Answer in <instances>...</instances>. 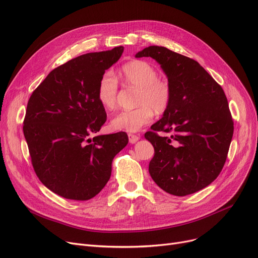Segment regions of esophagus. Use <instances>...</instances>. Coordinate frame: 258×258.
Here are the masks:
<instances>
[{"label": "esophagus", "instance_id": "obj_1", "mask_svg": "<svg viewBox=\"0 0 258 258\" xmlns=\"http://www.w3.org/2000/svg\"><path fill=\"white\" fill-rule=\"evenodd\" d=\"M140 139L139 136H137V135H133V134H128V141L131 144H134L136 143L138 140Z\"/></svg>", "mask_w": 258, "mask_h": 258}]
</instances>
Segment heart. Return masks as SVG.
<instances>
[{"instance_id": "b5f03b06", "label": "heart", "mask_w": 258, "mask_h": 258, "mask_svg": "<svg viewBox=\"0 0 258 258\" xmlns=\"http://www.w3.org/2000/svg\"><path fill=\"white\" fill-rule=\"evenodd\" d=\"M124 83L138 90L137 108L122 111L111 120V126L115 131L137 132L153 120L155 113L163 114L171 103L172 90L165 79L159 78L158 71L144 60H133L121 69ZM118 81L115 74L105 71L97 86V98L100 104L112 110L116 105Z\"/></svg>"}]
</instances>
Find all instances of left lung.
Listing matches in <instances>:
<instances>
[{
  "label": "left lung",
  "instance_id": "obj_1",
  "mask_svg": "<svg viewBox=\"0 0 258 258\" xmlns=\"http://www.w3.org/2000/svg\"><path fill=\"white\" fill-rule=\"evenodd\" d=\"M136 57H152L167 76L171 103L145 139L155 148L148 171L164 191L184 197L211 184L223 169L233 120L222 87L195 59L150 46ZM156 131L171 132L160 138Z\"/></svg>",
  "mask_w": 258,
  "mask_h": 258
}]
</instances>
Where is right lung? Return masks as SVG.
Here are the masks:
<instances>
[{
	"instance_id": "right-lung-1",
	"label": "right lung",
	"mask_w": 258,
	"mask_h": 258,
	"mask_svg": "<svg viewBox=\"0 0 258 258\" xmlns=\"http://www.w3.org/2000/svg\"><path fill=\"white\" fill-rule=\"evenodd\" d=\"M124 48L87 53L52 70L27 104L24 136L38 179L68 200L87 201L110 180L114 157L127 135L96 134L106 121L97 98L101 75Z\"/></svg>"
}]
</instances>
